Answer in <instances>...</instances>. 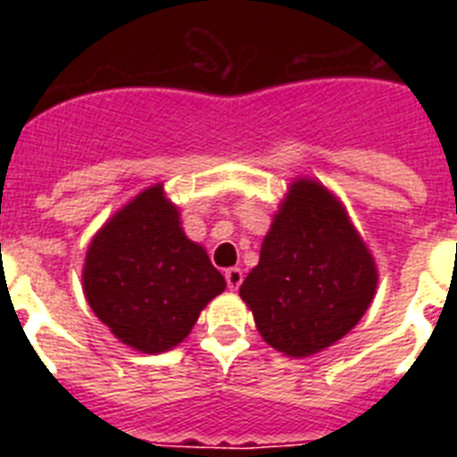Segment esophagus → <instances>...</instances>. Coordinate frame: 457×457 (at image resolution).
<instances>
[{"instance_id": "1", "label": "esophagus", "mask_w": 457, "mask_h": 457, "mask_svg": "<svg viewBox=\"0 0 457 457\" xmlns=\"http://www.w3.org/2000/svg\"><path fill=\"white\" fill-rule=\"evenodd\" d=\"M224 277H226V286H228L231 290H236V288H240L245 274H242L240 268H228L224 272Z\"/></svg>"}]
</instances>
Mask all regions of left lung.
Returning a JSON list of instances; mask_svg holds the SVG:
<instances>
[{
	"label": "left lung",
	"instance_id": "obj_1",
	"mask_svg": "<svg viewBox=\"0 0 457 457\" xmlns=\"http://www.w3.org/2000/svg\"><path fill=\"white\" fill-rule=\"evenodd\" d=\"M378 284L373 256L343 205L313 180H297L240 286L258 332L290 357H309L353 329Z\"/></svg>",
	"mask_w": 457,
	"mask_h": 457
}]
</instances>
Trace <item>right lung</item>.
<instances>
[{"label":"right lung","instance_id":"1","mask_svg":"<svg viewBox=\"0 0 457 457\" xmlns=\"http://www.w3.org/2000/svg\"><path fill=\"white\" fill-rule=\"evenodd\" d=\"M84 293L116 338L155 354L179 345L226 288L204 247L187 240L162 185L119 210L91 240Z\"/></svg>","mask_w":457,"mask_h":457}]
</instances>
